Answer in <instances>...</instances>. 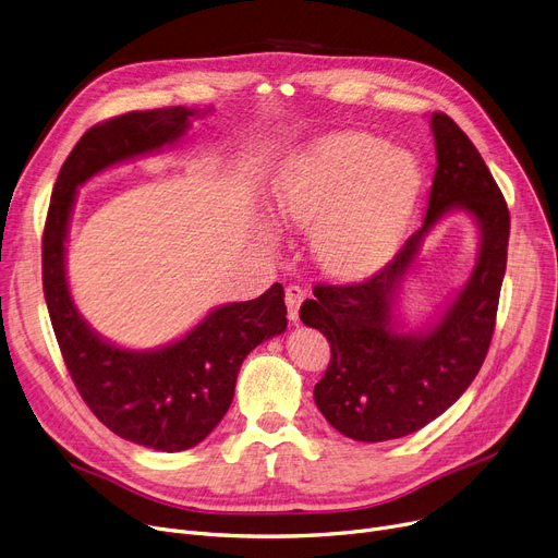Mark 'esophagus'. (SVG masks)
I'll list each match as a JSON object with an SVG mask.
<instances>
[{"label":"esophagus","instance_id":"34e87169","mask_svg":"<svg viewBox=\"0 0 558 558\" xmlns=\"http://www.w3.org/2000/svg\"><path fill=\"white\" fill-rule=\"evenodd\" d=\"M305 301V291L299 284H289L284 289V303H287V312H289V320L296 324L299 320V312H301V303Z\"/></svg>","mask_w":558,"mask_h":558}]
</instances>
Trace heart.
I'll return each mask as SVG.
<instances>
[{"label":"heart","mask_w":558,"mask_h":558,"mask_svg":"<svg viewBox=\"0 0 558 558\" xmlns=\"http://www.w3.org/2000/svg\"><path fill=\"white\" fill-rule=\"evenodd\" d=\"M423 190V167L371 133L314 140L276 175L278 215L314 228L316 262L335 278L357 280L398 251Z\"/></svg>","instance_id":"heart-1"}]
</instances>
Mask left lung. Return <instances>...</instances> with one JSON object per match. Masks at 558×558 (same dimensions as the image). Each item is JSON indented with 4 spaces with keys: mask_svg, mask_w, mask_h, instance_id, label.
Listing matches in <instances>:
<instances>
[{
    "mask_svg": "<svg viewBox=\"0 0 558 558\" xmlns=\"http://www.w3.org/2000/svg\"><path fill=\"white\" fill-rule=\"evenodd\" d=\"M436 171L423 228L364 282L316 284L301 320L326 335L332 360L314 387L326 421L364 444L414 434L471 387L488 353L507 271L509 208L475 144L444 112L432 114ZM481 230L478 264L449 310L425 331L407 333L395 316L403 278L426 232L450 211Z\"/></svg>",
    "mask_w": 558,
    "mask_h": 558,
    "instance_id": "obj_1",
    "label": "left lung"
}]
</instances>
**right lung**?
<instances>
[{
  "label": "right lung",
  "instance_id": "add662e5",
  "mask_svg": "<svg viewBox=\"0 0 558 558\" xmlns=\"http://www.w3.org/2000/svg\"><path fill=\"white\" fill-rule=\"evenodd\" d=\"M185 106L126 112L85 131L58 173L43 234V289L65 366L90 412L117 436L160 452L198 446L226 416L242 362L287 330L282 284L255 301L215 307L185 337L154 350H129L99 337L78 314L65 271L76 190L104 169L162 151L192 117Z\"/></svg>",
  "mask_w": 558,
  "mask_h": 558
}]
</instances>
